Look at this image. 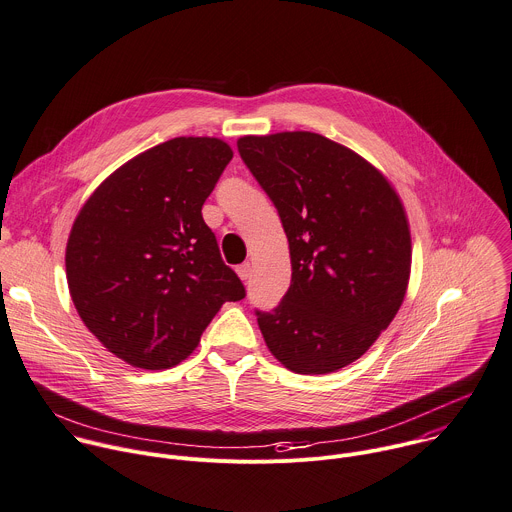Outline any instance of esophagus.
Returning a JSON list of instances; mask_svg holds the SVG:
<instances>
[{
    "instance_id": "obj_1",
    "label": "esophagus",
    "mask_w": 512,
    "mask_h": 512,
    "mask_svg": "<svg viewBox=\"0 0 512 512\" xmlns=\"http://www.w3.org/2000/svg\"><path fill=\"white\" fill-rule=\"evenodd\" d=\"M237 275L245 281V279H249L251 277V265L249 263H243V265H239L237 267Z\"/></svg>"
}]
</instances>
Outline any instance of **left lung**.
I'll return each instance as SVG.
<instances>
[{
	"instance_id": "8db88e82",
	"label": "left lung",
	"mask_w": 512,
	"mask_h": 512,
	"mask_svg": "<svg viewBox=\"0 0 512 512\" xmlns=\"http://www.w3.org/2000/svg\"><path fill=\"white\" fill-rule=\"evenodd\" d=\"M237 146L281 217L291 255L285 297L257 311L265 344L295 374L342 370L404 301L412 267L404 205L372 162L321 134H249Z\"/></svg>"
}]
</instances>
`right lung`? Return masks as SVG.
<instances>
[{"mask_svg":"<svg viewBox=\"0 0 512 512\" xmlns=\"http://www.w3.org/2000/svg\"><path fill=\"white\" fill-rule=\"evenodd\" d=\"M231 158L213 136L156 144L104 179L72 225L66 277L76 311L134 368L181 364L221 305L245 297L201 213Z\"/></svg>","mask_w":512,"mask_h":512,"instance_id":"obj_1","label":"right lung"}]
</instances>
